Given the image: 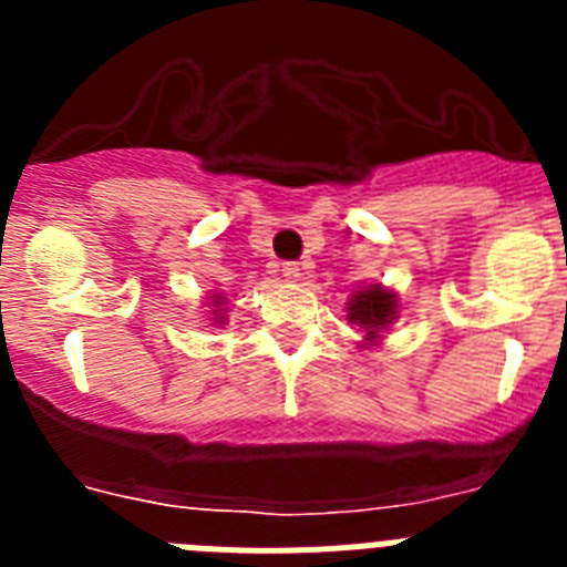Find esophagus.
Here are the masks:
<instances>
[{
	"label": "esophagus",
	"mask_w": 567,
	"mask_h": 567,
	"mask_svg": "<svg viewBox=\"0 0 567 567\" xmlns=\"http://www.w3.org/2000/svg\"><path fill=\"white\" fill-rule=\"evenodd\" d=\"M280 275H284V278L287 280H300V267L298 264H295V260H287V264H284V267H280Z\"/></svg>",
	"instance_id": "obj_1"
}]
</instances>
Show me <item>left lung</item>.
Returning a JSON list of instances; mask_svg holds the SVG:
<instances>
[{"label": "left lung", "mask_w": 567, "mask_h": 567, "mask_svg": "<svg viewBox=\"0 0 567 567\" xmlns=\"http://www.w3.org/2000/svg\"><path fill=\"white\" fill-rule=\"evenodd\" d=\"M394 318H398V295L385 292L380 284L360 289L349 300V320L363 329L365 340H378Z\"/></svg>", "instance_id": "8db88e82"}]
</instances>
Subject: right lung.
I'll return each instance as SVG.
<instances>
[{
  "label": "right lung",
  "instance_id": "1",
  "mask_svg": "<svg viewBox=\"0 0 567 567\" xmlns=\"http://www.w3.org/2000/svg\"><path fill=\"white\" fill-rule=\"evenodd\" d=\"M218 303H221V298H215V307H218ZM213 315H218V309H215ZM215 320H218V318H215ZM218 323H224V320H218Z\"/></svg>",
  "mask_w": 567,
  "mask_h": 567
}]
</instances>
